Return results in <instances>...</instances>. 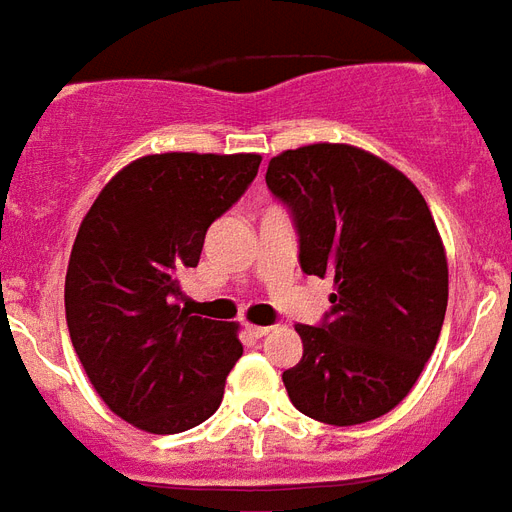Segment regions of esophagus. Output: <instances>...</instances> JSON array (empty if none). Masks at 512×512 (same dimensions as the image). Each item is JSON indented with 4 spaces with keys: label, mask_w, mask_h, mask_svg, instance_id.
Returning a JSON list of instances; mask_svg holds the SVG:
<instances>
[{
    "label": "esophagus",
    "mask_w": 512,
    "mask_h": 512,
    "mask_svg": "<svg viewBox=\"0 0 512 512\" xmlns=\"http://www.w3.org/2000/svg\"><path fill=\"white\" fill-rule=\"evenodd\" d=\"M245 330H248V335H251V338H264V335L270 333L272 327H259V324H245Z\"/></svg>",
    "instance_id": "34e87169"
}]
</instances>
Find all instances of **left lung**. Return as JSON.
Here are the masks:
<instances>
[{"label": "left lung", "instance_id": "obj_1", "mask_svg": "<svg viewBox=\"0 0 512 512\" xmlns=\"http://www.w3.org/2000/svg\"><path fill=\"white\" fill-rule=\"evenodd\" d=\"M267 188L289 210L305 275L335 292L319 324H297L302 360L283 371L292 404L319 423H368L423 374L447 311V259L428 204L371 152L286 149Z\"/></svg>", "mask_w": 512, "mask_h": 512}]
</instances>
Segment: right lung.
Segmentation results:
<instances>
[{
    "instance_id": "add662e5",
    "label": "right lung",
    "mask_w": 512,
    "mask_h": 512,
    "mask_svg": "<svg viewBox=\"0 0 512 512\" xmlns=\"http://www.w3.org/2000/svg\"><path fill=\"white\" fill-rule=\"evenodd\" d=\"M259 155L166 152L130 163L81 220L65 278L70 341L111 412L149 434L204 423L240 360L237 327L179 308L212 223L251 188Z\"/></svg>"
}]
</instances>
